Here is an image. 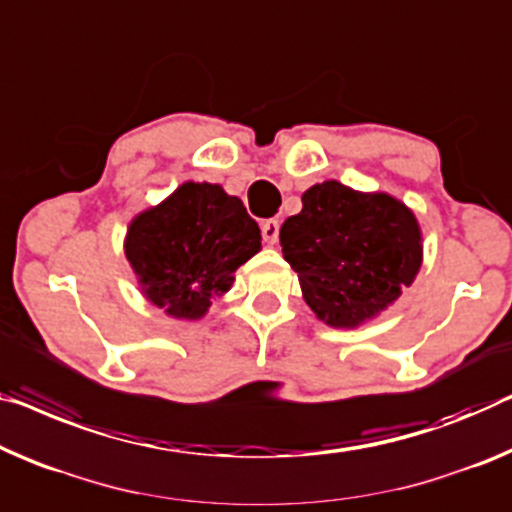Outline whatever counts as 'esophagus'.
Wrapping results in <instances>:
<instances>
[{
    "instance_id": "obj_1",
    "label": "esophagus",
    "mask_w": 512,
    "mask_h": 512,
    "mask_svg": "<svg viewBox=\"0 0 512 512\" xmlns=\"http://www.w3.org/2000/svg\"><path fill=\"white\" fill-rule=\"evenodd\" d=\"M278 234H280V223L276 218H269L262 223V236L266 243H276L278 241Z\"/></svg>"
}]
</instances>
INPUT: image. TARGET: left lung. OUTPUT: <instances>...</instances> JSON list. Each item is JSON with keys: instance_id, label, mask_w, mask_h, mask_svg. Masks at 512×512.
Wrapping results in <instances>:
<instances>
[{"instance_id": "1", "label": "left lung", "mask_w": 512, "mask_h": 512, "mask_svg": "<svg viewBox=\"0 0 512 512\" xmlns=\"http://www.w3.org/2000/svg\"><path fill=\"white\" fill-rule=\"evenodd\" d=\"M301 202L280 227V246L310 310L335 329H354L398 301L423 262L411 209L340 181L317 183Z\"/></svg>"}]
</instances>
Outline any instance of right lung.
Returning <instances> with one entry per match:
<instances>
[{
    "label": "right lung",
    "instance_id": "add662e5",
    "mask_svg": "<svg viewBox=\"0 0 512 512\" xmlns=\"http://www.w3.org/2000/svg\"><path fill=\"white\" fill-rule=\"evenodd\" d=\"M126 257L142 294L170 317L200 319L225 294L234 271L262 248L239 197L188 181L128 225Z\"/></svg>",
    "mask_w": 512,
    "mask_h": 512
}]
</instances>
